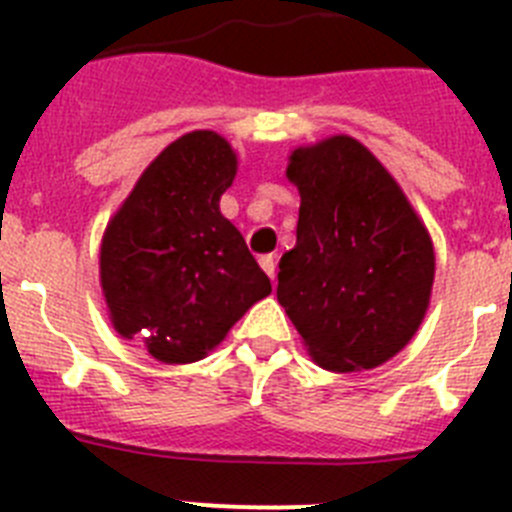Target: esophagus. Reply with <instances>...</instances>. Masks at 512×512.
Returning a JSON list of instances; mask_svg holds the SVG:
<instances>
[{"label": "esophagus", "mask_w": 512, "mask_h": 512, "mask_svg": "<svg viewBox=\"0 0 512 512\" xmlns=\"http://www.w3.org/2000/svg\"><path fill=\"white\" fill-rule=\"evenodd\" d=\"M259 264H261V269L269 274L271 282H274V279H277V259H274L271 253H266V256H261V259H259Z\"/></svg>", "instance_id": "34e87169"}]
</instances>
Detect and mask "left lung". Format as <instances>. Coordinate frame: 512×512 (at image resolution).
<instances>
[{"instance_id":"obj_1","label":"left lung","mask_w":512,"mask_h":512,"mask_svg":"<svg viewBox=\"0 0 512 512\" xmlns=\"http://www.w3.org/2000/svg\"><path fill=\"white\" fill-rule=\"evenodd\" d=\"M297 243L277 297L330 372L384 364L415 336L433 287V243L402 189L359 140L336 135L289 156Z\"/></svg>"}]
</instances>
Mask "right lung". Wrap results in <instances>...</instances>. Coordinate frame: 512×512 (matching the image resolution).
Masks as SVG:
<instances>
[{
  "label": "right lung",
  "instance_id": "obj_1",
  "mask_svg": "<svg viewBox=\"0 0 512 512\" xmlns=\"http://www.w3.org/2000/svg\"><path fill=\"white\" fill-rule=\"evenodd\" d=\"M233 176L228 140L194 130L161 151L107 225L99 274L110 318L153 359H202L271 292L243 235L220 212Z\"/></svg>",
  "mask_w": 512,
  "mask_h": 512
}]
</instances>
